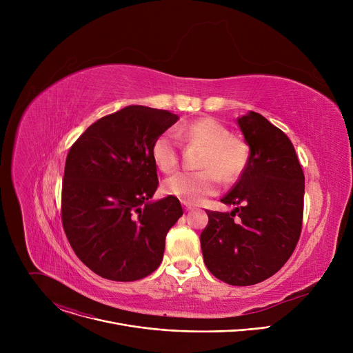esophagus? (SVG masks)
Wrapping results in <instances>:
<instances>
[{"label": "esophagus", "mask_w": 353, "mask_h": 353, "mask_svg": "<svg viewBox=\"0 0 353 353\" xmlns=\"http://www.w3.org/2000/svg\"><path fill=\"white\" fill-rule=\"evenodd\" d=\"M184 210H185V212H190V211H192L194 208H192L191 205H188V204H184Z\"/></svg>", "instance_id": "esophagus-1"}]
</instances>
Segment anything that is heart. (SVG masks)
<instances>
[{
    "instance_id": "obj_1",
    "label": "heart",
    "mask_w": 353,
    "mask_h": 353,
    "mask_svg": "<svg viewBox=\"0 0 353 353\" xmlns=\"http://www.w3.org/2000/svg\"><path fill=\"white\" fill-rule=\"evenodd\" d=\"M179 138L187 143L204 146L198 166L204 170L195 173L181 172L163 183V191L180 198L183 203L198 204L218 191L219 176L233 181L247 162V146L232 137L221 121L203 117L174 128ZM180 142L172 131L161 134L152 145V159L165 173L173 172L180 161Z\"/></svg>"
}]
</instances>
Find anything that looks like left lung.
Masks as SVG:
<instances>
[{
	"label": "left lung",
	"instance_id": "obj_1",
	"mask_svg": "<svg viewBox=\"0 0 353 353\" xmlns=\"http://www.w3.org/2000/svg\"><path fill=\"white\" fill-rule=\"evenodd\" d=\"M237 124L250 157L239 181L221 199L236 208L207 211L199 241L214 276L248 286L272 276L292 256L303 219L305 174L290 139L265 117L248 112Z\"/></svg>",
	"mask_w": 353,
	"mask_h": 353
}]
</instances>
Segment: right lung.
Segmentation results:
<instances>
[{
    "mask_svg": "<svg viewBox=\"0 0 353 353\" xmlns=\"http://www.w3.org/2000/svg\"><path fill=\"white\" fill-rule=\"evenodd\" d=\"M179 116L127 106L105 116L71 146L65 161L61 219L78 259L94 274L119 282L152 274L162 263L169 229L183 215L158 188L152 145Z\"/></svg>",
    "mask_w": 353,
    "mask_h": 353,
    "instance_id": "right-lung-1",
    "label": "right lung"
}]
</instances>
